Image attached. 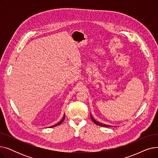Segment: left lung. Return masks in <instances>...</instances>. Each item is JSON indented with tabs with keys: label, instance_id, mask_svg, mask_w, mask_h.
Returning a JSON list of instances; mask_svg holds the SVG:
<instances>
[{
	"label": "left lung",
	"instance_id": "1",
	"mask_svg": "<svg viewBox=\"0 0 158 158\" xmlns=\"http://www.w3.org/2000/svg\"><path fill=\"white\" fill-rule=\"evenodd\" d=\"M90 117H91V119L92 120V121H93V122L96 124V125H98V126H101V127H112L111 126L106 125V124H104V123H101V122H99L96 121V120L93 118V117L92 116V114H90Z\"/></svg>",
	"mask_w": 158,
	"mask_h": 158
}]
</instances>
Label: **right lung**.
<instances>
[{
	"mask_svg": "<svg viewBox=\"0 0 158 158\" xmlns=\"http://www.w3.org/2000/svg\"><path fill=\"white\" fill-rule=\"evenodd\" d=\"M64 117H65V115L64 114V116H63V118H62V120L60 121V122H59L58 123H57L56 125H54V126H51L50 127H55V126H59V125H60V124L63 122V121L64 120Z\"/></svg>",
	"mask_w": 158,
	"mask_h": 158,
	"instance_id": "1",
	"label": "right lung"
}]
</instances>
